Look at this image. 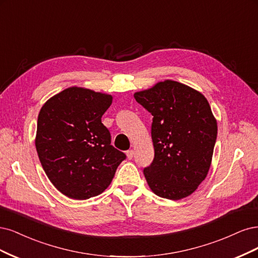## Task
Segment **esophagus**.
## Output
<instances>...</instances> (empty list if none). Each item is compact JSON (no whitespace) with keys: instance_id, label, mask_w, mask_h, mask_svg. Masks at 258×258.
<instances>
[{"instance_id":"1","label":"esophagus","mask_w":258,"mask_h":258,"mask_svg":"<svg viewBox=\"0 0 258 258\" xmlns=\"http://www.w3.org/2000/svg\"><path fill=\"white\" fill-rule=\"evenodd\" d=\"M126 156H127V159H128V160H132V159H133V156H134V151H133V150H128V151H126Z\"/></svg>"}]
</instances>
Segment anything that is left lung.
Listing matches in <instances>:
<instances>
[{
	"label": "left lung",
	"mask_w": 258,
	"mask_h": 258,
	"mask_svg": "<svg viewBox=\"0 0 258 258\" xmlns=\"http://www.w3.org/2000/svg\"><path fill=\"white\" fill-rule=\"evenodd\" d=\"M134 97L153 115L154 159L144 169L149 186L171 201L190 195L209 171L218 135L207 98L173 80L157 82Z\"/></svg>",
	"instance_id": "8db88e82"
}]
</instances>
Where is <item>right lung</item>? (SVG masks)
<instances>
[{"instance_id":"add662e5","label":"right lung","mask_w":258,"mask_h":258,"mask_svg":"<svg viewBox=\"0 0 258 258\" xmlns=\"http://www.w3.org/2000/svg\"><path fill=\"white\" fill-rule=\"evenodd\" d=\"M111 103L109 94L71 87L39 111L35 147L40 164L55 188L72 199L103 193L125 160L102 123Z\"/></svg>"}]
</instances>
